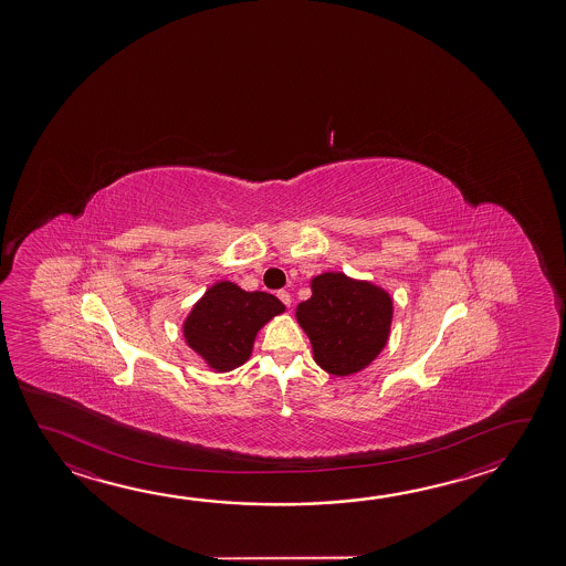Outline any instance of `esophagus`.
I'll return each instance as SVG.
<instances>
[{
    "instance_id": "34e87169",
    "label": "esophagus",
    "mask_w": 566,
    "mask_h": 566,
    "mask_svg": "<svg viewBox=\"0 0 566 566\" xmlns=\"http://www.w3.org/2000/svg\"><path fill=\"white\" fill-rule=\"evenodd\" d=\"M280 302L284 304V306H292V296H290V292L287 290H280L279 292Z\"/></svg>"
}]
</instances>
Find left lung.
<instances>
[{"mask_svg": "<svg viewBox=\"0 0 566 566\" xmlns=\"http://www.w3.org/2000/svg\"><path fill=\"white\" fill-rule=\"evenodd\" d=\"M394 302L371 282L326 272L312 280V297L296 310L317 366L349 376L369 366L386 347Z\"/></svg>", "mask_w": 566, "mask_h": 566, "instance_id": "left-lung-1", "label": "left lung"}]
</instances>
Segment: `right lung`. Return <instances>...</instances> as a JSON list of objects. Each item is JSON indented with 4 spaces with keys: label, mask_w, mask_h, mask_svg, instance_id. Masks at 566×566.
<instances>
[{
    "label": "right lung",
    "mask_w": 566,
    "mask_h": 566,
    "mask_svg": "<svg viewBox=\"0 0 566 566\" xmlns=\"http://www.w3.org/2000/svg\"><path fill=\"white\" fill-rule=\"evenodd\" d=\"M284 312L279 297L247 292L232 282H217L185 319V339L214 371L242 366L260 327Z\"/></svg>",
    "instance_id": "obj_1"
}]
</instances>
